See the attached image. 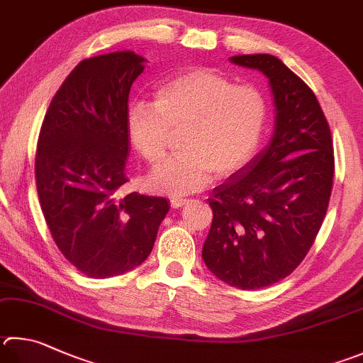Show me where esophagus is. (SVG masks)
<instances>
[{
    "label": "esophagus",
    "instance_id": "1",
    "mask_svg": "<svg viewBox=\"0 0 363 363\" xmlns=\"http://www.w3.org/2000/svg\"><path fill=\"white\" fill-rule=\"evenodd\" d=\"M169 203H171V208H181L184 206V204H187L189 200L184 199V196H171L169 199Z\"/></svg>",
    "mask_w": 363,
    "mask_h": 363
}]
</instances>
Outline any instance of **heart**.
Returning <instances> with one entry per match:
<instances>
[{
	"instance_id": "1",
	"label": "heart",
	"mask_w": 363,
	"mask_h": 363,
	"mask_svg": "<svg viewBox=\"0 0 363 363\" xmlns=\"http://www.w3.org/2000/svg\"><path fill=\"white\" fill-rule=\"evenodd\" d=\"M268 113L267 95L259 87L194 68L163 82L154 104H131L127 130L136 152L155 163L167 152L171 133L184 128V152L163 160L147 176L157 192L184 194L204 187L213 174L225 177L245 167L260 146Z\"/></svg>"
}]
</instances>
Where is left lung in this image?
I'll list each match as a JSON object with an SVG mask.
<instances>
[{
    "label": "left lung",
    "mask_w": 363,
    "mask_h": 363,
    "mask_svg": "<svg viewBox=\"0 0 363 363\" xmlns=\"http://www.w3.org/2000/svg\"><path fill=\"white\" fill-rule=\"evenodd\" d=\"M230 62L268 77L274 130L252 160L217 186L203 260L216 278L254 291L284 279L305 259L324 220L333 184V141L318 98L279 58Z\"/></svg>",
    "instance_id": "left-lung-1"
}]
</instances>
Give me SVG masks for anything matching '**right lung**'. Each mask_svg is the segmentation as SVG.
Listing matches in <instances>:
<instances>
[{
    "mask_svg": "<svg viewBox=\"0 0 363 363\" xmlns=\"http://www.w3.org/2000/svg\"><path fill=\"white\" fill-rule=\"evenodd\" d=\"M147 60L131 50L82 60L45 113L36 149L39 203L57 247L96 279L147 259L169 211L162 196L128 194V95Z\"/></svg>",
    "mask_w": 363,
    "mask_h": 363,
    "instance_id": "right-lung-1",
    "label": "right lung"
}]
</instances>
